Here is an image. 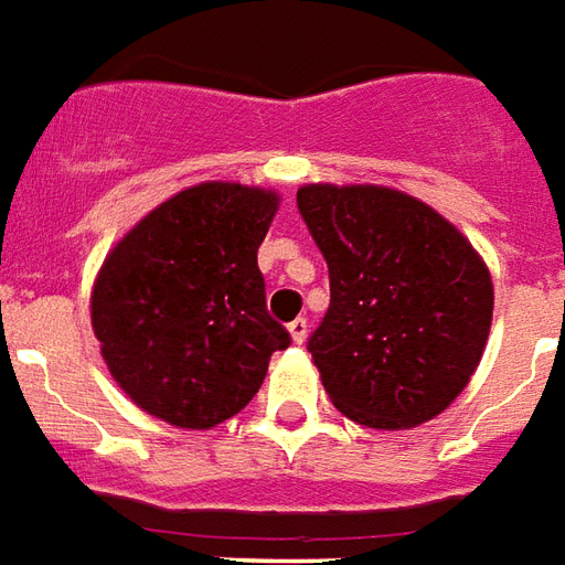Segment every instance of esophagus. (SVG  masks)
<instances>
[{
	"instance_id": "34e87169",
	"label": "esophagus",
	"mask_w": 565,
	"mask_h": 565,
	"mask_svg": "<svg viewBox=\"0 0 565 565\" xmlns=\"http://www.w3.org/2000/svg\"><path fill=\"white\" fill-rule=\"evenodd\" d=\"M287 332L294 338V344H305V338H308V323H305V317H296L294 323L287 326Z\"/></svg>"
}]
</instances>
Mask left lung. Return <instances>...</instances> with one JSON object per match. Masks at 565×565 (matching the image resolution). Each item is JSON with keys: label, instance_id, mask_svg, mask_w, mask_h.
<instances>
[{"label": "left lung", "instance_id": "obj_1", "mask_svg": "<svg viewBox=\"0 0 565 565\" xmlns=\"http://www.w3.org/2000/svg\"><path fill=\"white\" fill-rule=\"evenodd\" d=\"M299 212L329 266V311L308 350L347 419L401 431L470 383L494 284L461 230L383 185H302Z\"/></svg>", "mask_w": 565, "mask_h": 565}]
</instances>
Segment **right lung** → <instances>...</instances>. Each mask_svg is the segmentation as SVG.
Returning <instances> with one entry per match:
<instances>
[{
    "label": "right lung",
    "mask_w": 565,
    "mask_h": 565,
    "mask_svg": "<svg viewBox=\"0 0 565 565\" xmlns=\"http://www.w3.org/2000/svg\"><path fill=\"white\" fill-rule=\"evenodd\" d=\"M281 198L200 182L154 206L107 254L92 329L128 398L154 419L206 431L248 404L290 332L266 311L257 248Z\"/></svg>",
    "instance_id": "right-lung-1"
}]
</instances>
